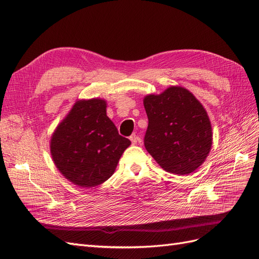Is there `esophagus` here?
Here are the masks:
<instances>
[{
	"mask_svg": "<svg viewBox=\"0 0 259 259\" xmlns=\"http://www.w3.org/2000/svg\"><path fill=\"white\" fill-rule=\"evenodd\" d=\"M130 140H131L132 144H136L138 141H140V138H138V136L136 134H132L130 136Z\"/></svg>",
	"mask_w": 259,
	"mask_h": 259,
	"instance_id": "obj_1",
	"label": "esophagus"
}]
</instances>
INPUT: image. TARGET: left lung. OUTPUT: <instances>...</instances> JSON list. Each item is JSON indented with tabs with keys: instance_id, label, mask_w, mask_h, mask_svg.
<instances>
[{
	"instance_id": "1",
	"label": "left lung",
	"mask_w": 259,
	"mask_h": 259,
	"mask_svg": "<svg viewBox=\"0 0 259 259\" xmlns=\"http://www.w3.org/2000/svg\"><path fill=\"white\" fill-rule=\"evenodd\" d=\"M148 127L144 144L168 172L189 175L199 168L212 146V128L203 105L181 87L144 98Z\"/></svg>"
}]
</instances>
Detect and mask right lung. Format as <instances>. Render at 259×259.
<instances>
[{"label":"right lung","instance_id":"add662e5","mask_svg":"<svg viewBox=\"0 0 259 259\" xmlns=\"http://www.w3.org/2000/svg\"><path fill=\"white\" fill-rule=\"evenodd\" d=\"M130 145L106 115L104 100H80L57 126L50 153L65 178L79 187L92 188L114 174Z\"/></svg>","mask_w":259,"mask_h":259}]
</instances>
